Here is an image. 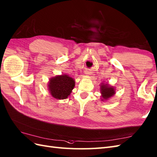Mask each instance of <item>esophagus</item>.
Listing matches in <instances>:
<instances>
[{
  "label": "esophagus",
  "instance_id": "esophagus-1",
  "mask_svg": "<svg viewBox=\"0 0 157 157\" xmlns=\"http://www.w3.org/2000/svg\"><path fill=\"white\" fill-rule=\"evenodd\" d=\"M85 75H86V76H89V75H90V73H91V72H90V71H89V70H86V71H85Z\"/></svg>",
  "mask_w": 157,
  "mask_h": 157
}]
</instances>
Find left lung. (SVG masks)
Returning a JSON list of instances; mask_svg holds the SVG:
<instances>
[{
    "label": "left lung",
    "instance_id": "8db88e82",
    "mask_svg": "<svg viewBox=\"0 0 157 157\" xmlns=\"http://www.w3.org/2000/svg\"><path fill=\"white\" fill-rule=\"evenodd\" d=\"M101 93L103 99L102 100H108L115 94V89L112 86H110L108 84L102 83L101 85Z\"/></svg>",
    "mask_w": 157,
    "mask_h": 157
}]
</instances>
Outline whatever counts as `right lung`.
I'll list each match as a JSON object with an SVG mask.
<instances>
[{
	"label": "right lung",
	"instance_id": "right-lung-1",
	"mask_svg": "<svg viewBox=\"0 0 157 157\" xmlns=\"http://www.w3.org/2000/svg\"><path fill=\"white\" fill-rule=\"evenodd\" d=\"M75 86V80L67 75L52 77L48 85L50 93L55 98L59 100L67 98Z\"/></svg>",
	"mask_w": 157,
	"mask_h": 157
}]
</instances>
